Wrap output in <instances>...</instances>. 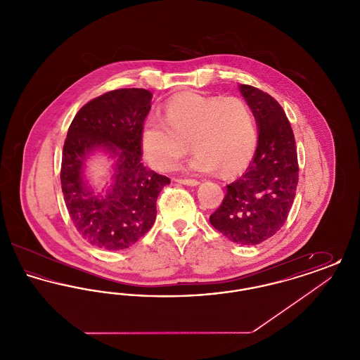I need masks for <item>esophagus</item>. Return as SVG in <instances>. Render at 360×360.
<instances>
[{
  "instance_id": "obj_1",
  "label": "esophagus",
  "mask_w": 360,
  "mask_h": 360,
  "mask_svg": "<svg viewBox=\"0 0 360 360\" xmlns=\"http://www.w3.org/2000/svg\"><path fill=\"white\" fill-rule=\"evenodd\" d=\"M176 182L182 184V185H186V186H197L200 184V181L191 179V178H178Z\"/></svg>"
}]
</instances>
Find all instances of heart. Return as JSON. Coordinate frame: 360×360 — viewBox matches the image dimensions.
Instances as JSON below:
<instances>
[{
	"instance_id": "1",
	"label": "heart",
	"mask_w": 360,
	"mask_h": 360,
	"mask_svg": "<svg viewBox=\"0 0 360 360\" xmlns=\"http://www.w3.org/2000/svg\"><path fill=\"white\" fill-rule=\"evenodd\" d=\"M257 137L255 115L245 100L182 93L167 101L165 117L146 119L140 141L160 172L176 169L191 141L197 153L188 162L190 172L233 174L250 163Z\"/></svg>"
}]
</instances>
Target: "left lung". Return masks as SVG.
<instances>
[{"label": "left lung", "mask_w": 360, "mask_h": 360, "mask_svg": "<svg viewBox=\"0 0 360 360\" xmlns=\"http://www.w3.org/2000/svg\"><path fill=\"white\" fill-rule=\"evenodd\" d=\"M240 91L257 119V151L245 172L226 185L223 202L209 221L231 241L255 245L274 236L288 220L298 185V159L279 103L254 86L240 85Z\"/></svg>", "instance_id": "1"}]
</instances>
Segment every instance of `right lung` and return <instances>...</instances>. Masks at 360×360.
<instances>
[{
    "mask_svg": "<svg viewBox=\"0 0 360 360\" xmlns=\"http://www.w3.org/2000/svg\"><path fill=\"white\" fill-rule=\"evenodd\" d=\"M153 93L117 89L85 103L70 124L63 146L60 184L71 221L91 245L108 251L128 248L154 225L156 200L170 178L141 162V128ZM101 146L118 158L115 182L103 198L85 188L84 158Z\"/></svg>",
    "mask_w": 360,
    "mask_h": 360,
    "instance_id": "add662e5",
    "label": "right lung"
}]
</instances>
